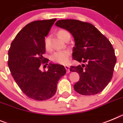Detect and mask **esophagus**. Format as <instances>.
<instances>
[{"label": "esophagus", "instance_id": "1", "mask_svg": "<svg viewBox=\"0 0 123 123\" xmlns=\"http://www.w3.org/2000/svg\"><path fill=\"white\" fill-rule=\"evenodd\" d=\"M65 68L66 70H67V73H69L70 72V66L65 65Z\"/></svg>", "mask_w": 123, "mask_h": 123}]
</instances>
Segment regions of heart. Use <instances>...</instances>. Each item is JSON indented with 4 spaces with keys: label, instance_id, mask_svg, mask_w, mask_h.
I'll return each mask as SVG.
<instances>
[{
    "label": "heart",
    "instance_id": "obj_1",
    "mask_svg": "<svg viewBox=\"0 0 123 123\" xmlns=\"http://www.w3.org/2000/svg\"><path fill=\"white\" fill-rule=\"evenodd\" d=\"M58 35L62 39L64 40L67 36L70 35L68 31L65 30H60L58 33ZM45 46L47 49L50 48V40L47 37L45 40ZM51 60L53 62L61 65H65L70 62V52L68 50H63V51H55L51 56Z\"/></svg>",
    "mask_w": 123,
    "mask_h": 123
}]
</instances>
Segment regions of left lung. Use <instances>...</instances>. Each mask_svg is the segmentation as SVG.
<instances>
[{
	"label": "left lung",
	"instance_id": "obj_1",
	"mask_svg": "<svg viewBox=\"0 0 123 123\" xmlns=\"http://www.w3.org/2000/svg\"><path fill=\"white\" fill-rule=\"evenodd\" d=\"M72 33L75 47L73 58L80 63L71 66L70 72H76L80 80L74 90L82 95H94L102 92L113 77L116 57L111 43L93 25L74 19L60 20L55 24Z\"/></svg>",
	"mask_w": 123,
	"mask_h": 123
}]
</instances>
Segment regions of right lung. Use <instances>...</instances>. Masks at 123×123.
I'll return each mask as SVG.
<instances>
[{
  "instance_id": "add662e5",
  "label": "right lung",
  "mask_w": 123,
  "mask_h": 123,
  "mask_svg": "<svg viewBox=\"0 0 123 123\" xmlns=\"http://www.w3.org/2000/svg\"><path fill=\"white\" fill-rule=\"evenodd\" d=\"M56 20H37L27 24L15 37L8 52L12 76L22 92L35 100H46L54 96L58 81L66 73L64 66L59 64H49L47 72L39 69L42 64L48 63L43 56L45 37Z\"/></svg>"
}]
</instances>
